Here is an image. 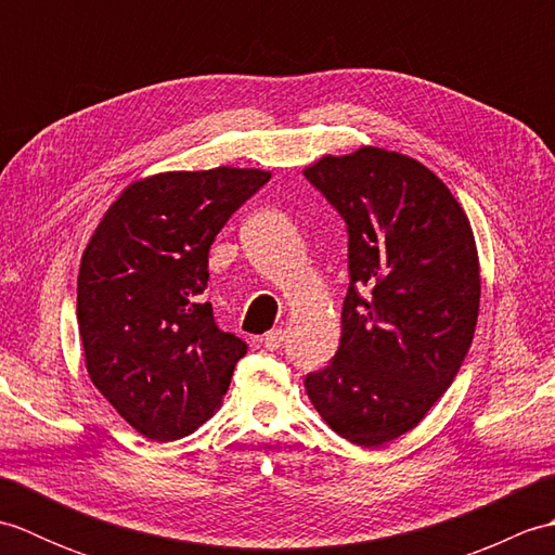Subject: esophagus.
Returning a JSON list of instances; mask_svg holds the SVG:
<instances>
[{
  "mask_svg": "<svg viewBox=\"0 0 555 555\" xmlns=\"http://www.w3.org/2000/svg\"><path fill=\"white\" fill-rule=\"evenodd\" d=\"M284 340H286L284 328H271L269 334H264V348L267 350H279L281 346H284Z\"/></svg>",
  "mask_w": 555,
  "mask_h": 555,
  "instance_id": "1",
  "label": "esophagus"
}]
</instances>
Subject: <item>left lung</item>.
<instances>
[{"mask_svg": "<svg viewBox=\"0 0 555 555\" xmlns=\"http://www.w3.org/2000/svg\"><path fill=\"white\" fill-rule=\"evenodd\" d=\"M302 173L346 221L350 276L340 346L305 388L338 436L382 446L420 424L473 346V227L439 176L398 152L328 155Z\"/></svg>", "mask_w": 555, "mask_h": 555, "instance_id": "left-lung-1", "label": "left lung"}]
</instances>
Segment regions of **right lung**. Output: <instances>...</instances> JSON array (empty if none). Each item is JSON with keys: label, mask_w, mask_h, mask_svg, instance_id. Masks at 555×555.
<instances>
[{"label": "right lung", "mask_w": 555, "mask_h": 555, "mask_svg": "<svg viewBox=\"0 0 555 555\" xmlns=\"http://www.w3.org/2000/svg\"><path fill=\"white\" fill-rule=\"evenodd\" d=\"M271 173L219 167L128 185L82 253L78 332L92 384L147 439L176 441L227 396L247 344L205 302L207 255Z\"/></svg>", "instance_id": "1"}]
</instances>
